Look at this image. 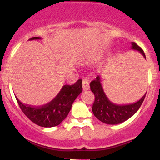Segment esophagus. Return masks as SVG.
<instances>
[{"label": "esophagus", "mask_w": 160, "mask_h": 160, "mask_svg": "<svg viewBox=\"0 0 160 160\" xmlns=\"http://www.w3.org/2000/svg\"><path fill=\"white\" fill-rule=\"evenodd\" d=\"M82 87H83V91H87V90H89L90 85L89 82L87 80H83V82H82Z\"/></svg>", "instance_id": "1"}]
</instances>
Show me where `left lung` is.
Masks as SVG:
<instances>
[{"instance_id": "1", "label": "left lung", "mask_w": 160, "mask_h": 160, "mask_svg": "<svg viewBox=\"0 0 160 160\" xmlns=\"http://www.w3.org/2000/svg\"><path fill=\"white\" fill-rule=\"evenodd\" d=\"M132 49L139 52L146 59L144 52L136 43L132 42ZM90 87L95 97L92 111L98 120L108 125H118L130 118L141 107L146 94L133 104L119 105L114 104L108 99L104 93L100 76H98L94 80L91 81Z\"/></svg>"}]
</instances>
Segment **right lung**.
Listing matches in <instances>:
<instances>
[{
    "mask_svg": "<svg viewBox=\"0 0 160 160\" xmlns=\"http://www.w3.org/2000/svg\"><path fill=\"white\" fill-rule=\"evenodd\" d=\"M41 39L34 37L29 40ZM82 80H78L73 85H64L57 95L46 104L40 107L25 104L17 98L19 107L24 114L36 125L45 128L57 126L67 118L72 104L82 92Z\"/></svg>",
    "mask_w": 160,
    "mask_h": 160,
    "instance_id": "1",
    "label": "right lung"
}]
</instances>
